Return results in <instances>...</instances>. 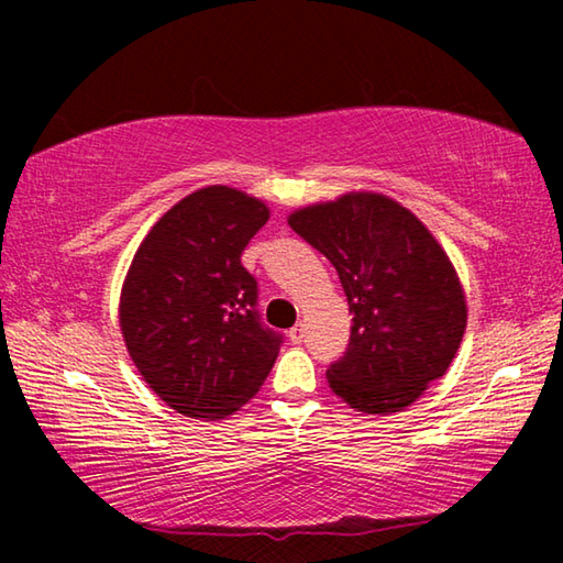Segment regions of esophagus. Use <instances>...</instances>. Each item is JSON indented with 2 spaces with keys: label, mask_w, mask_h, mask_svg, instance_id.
I'll return each instance as SVG.
<instances>
[{
  "label": "esophagus",
  "mask_w": 563,
  "mask_h": 563,
  "mask_svg": "<svg viewBox=\"0 0 563 563\" xmlns=\"http://www.w3.org/2000/svg\"><path fill=\"white\" fill-rule=\"evenodd\" d=\"M288 335H290V340L295 342V345H300V342H302V338H305V328H302V322H298V325H295V328H290V332H288Z\"/></svg>",
  "instance_id": "34e87169"
}]
</instances>
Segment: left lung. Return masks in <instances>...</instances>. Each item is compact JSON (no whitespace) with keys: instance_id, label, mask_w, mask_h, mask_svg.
Segmentation results:
<instances>
[{"instance_id":"8db88e82","label":"left lung","mask_w":563,"mask_h":563,"mask_svg":"<svg viewBox=\"0 0 563 563\" xmlns=\"http://www.w3.org/2000/svg\"><path fill=\"white\" fill-rule=\"evenodd\" d=\"M288 223L335 265L352 312L350 345L328 367L357 412H399L450 369L466 328L464 290L415 213L379 194H347Z\"/></svg>"}]
</instances>
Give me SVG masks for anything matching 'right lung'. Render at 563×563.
I'll return each mask as SVG.
<instances>
[{"label": "right lung", "instance_id": "obj_1", "mask_svg": "<svg viewBox=\"0 0 563 563\" xmlns=\"http://www.w3.org/2000/svg\"><path fill=\"white\" fill-rule=\"evenodd\" d=\"M258 198L208 186L158 218L133 255L119 322L148 387L194 419H223L258 393L280 352L241 255L268 223Z\"/></svg>", "mask_w": 563, "mask_h": 563}]
</instances>
